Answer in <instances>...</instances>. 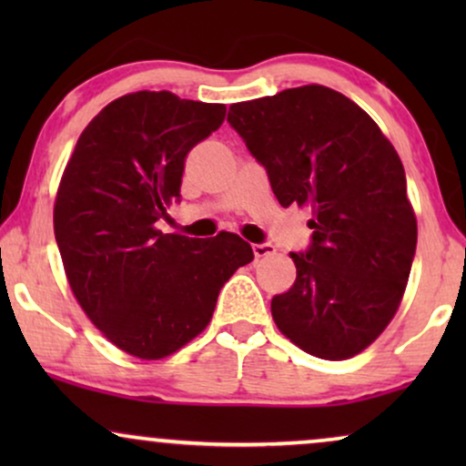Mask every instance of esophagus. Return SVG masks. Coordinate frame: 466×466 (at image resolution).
<instances>
[{
  "label": "esophagus",
  "instance_id": "34e87169",
  "mask_svg": "<svg viewBox=\"0 0 466 466\" xmlns=\"http://www.w3.org/2000/svg\"><path fill=\"white\" fill-rule=\"evenodd\" d=\"M252 252L257 258H263V257H271V254L276 252V248H273L271 244H254Z\"/></svg>",
  "mask_w": 466,
  "mask_h": 466
}]
</instances>
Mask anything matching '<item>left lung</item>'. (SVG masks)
<instances>
[{"instance_id": "8db88e82", "label": "left lung", "mask_w": 466, "mask_h": 466, "mask_svg": "<svg viewBox=\"0 0 466 466\" xmlns=\"http://www.w3.org/2000/svg\"><path fill=\"white\" fill-rule=\"evenodd\" d=\"M227 120L279 206L311 212L309 250L290 254L295 284L271 299L279 333L318 359H352L397 314L416 254L397 150L360 106L322 85L233 104Z\"/></svg>"}]
</instances>
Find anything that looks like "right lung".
<instances>
[{
  "label": "right lung",
  "instance_id": "right-lung-1",
  "mask_svg": "<svg viewBox=\"0 0 466 466\" xmlns=\"http://www.w3.org/2000/svg\"><path fill=\"white\" fill-rule=\"evenodd\" d=\"M222 104L137 91L107 104L63 169L55 238L76 301L107 341L158 360L212 320L228 278L254 258L239 235L163 233L184 161L225 120Z\"/></svg>",
  "mask_w": 466,
  "mask_h": 466
}]
</instances>
